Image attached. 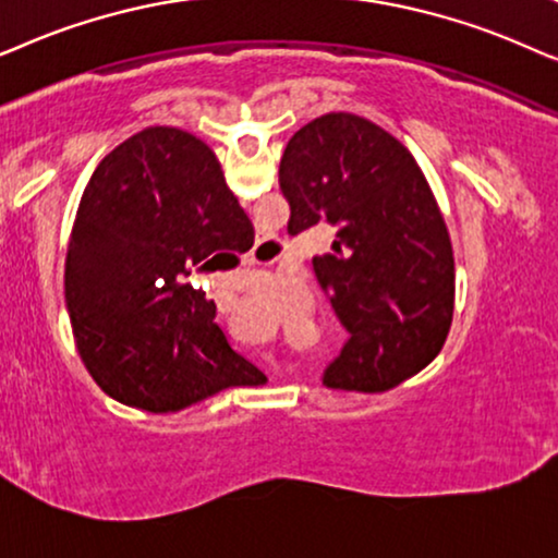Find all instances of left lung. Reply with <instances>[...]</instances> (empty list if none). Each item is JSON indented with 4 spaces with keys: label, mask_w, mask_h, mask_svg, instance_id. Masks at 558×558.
<instances>
[{
    "label": "left lung",
    "mask_w": 558,
    "mask_h": 558,
    "mask_svg": "<svg viewBox=\"0 0 558 558\" xmlns=\"http://www.w3.org/2000/svg\"><path fill=\"white\" fill-rule=\"evenodd\" d=\"M280 191L288 232L333 229L314 272L349 337L326 388L383 392L421 373L454 316V252L413 155L369 119L331 111L288 140Z\"/></svg>",
    "instance_id": "1"
}]
</instances>
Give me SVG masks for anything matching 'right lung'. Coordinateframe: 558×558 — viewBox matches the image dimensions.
Segmentation results:
<instances>
[{
  "label": "right lung",
  "mask_w": 558,
  "mask_h": 558,
  "mask_svg": "<svg viewBox=\"0 0 558 558\" xmlns=\"http://www.w3.org/2000/svg\"><path fill=\"white\" fill-rule=\"evenodd\" d=\"M255 236L217 155L175 128H147L94 170L65 255V306L81 360L119 403L173 413L263 373L185 283Z\"/></svg>",
  "instance_id": "add662e5"
}]
</instances>
